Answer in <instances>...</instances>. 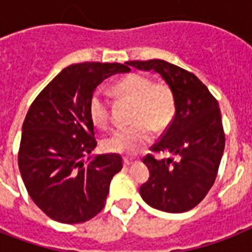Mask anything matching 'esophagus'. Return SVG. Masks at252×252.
Masks as SVG:
<instances>
[{
    "label": "esophagus",
    "mask_w": 252,
    "mask_h": 252,
    "mask_svg": "<svg viewBox=\"0 0 252 252\" xmlns=\"http://www.w3.org/2000/svg\"><path fill=\"white\" fill-rule=\"evenodd\" d=\"M134 162H137V158H129V157H124V166H130Z\"/></svg>",
    "instance_id": "obj_1"
}]
</instances>
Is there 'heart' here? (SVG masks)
Listing matches in <instances>:
<instances>
[{"label": "heart", "instance_id": "obj_1", "mask_svg": "<svg viewBox=\"0 0 252 252\" xmlns=\"http://www.w3.org/2000/svg\"><path fill=\"white\" fill-rule=\"evenodd\" d=\"M120 96L133 102V124L119 128L107 138L104 146L108 152L136 154L153 138V130H165L175 115V95L166 82H153L150 77L132 73L115 85ZM89 116L99 128L108 126L111 120L110 100L100 90L93 93L89 100Z\"/></svg>", "mask_w": 252, "mask_h": 252}]
</instances>
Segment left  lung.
<instances>
[{"instance_id":"8db88e82","label":"left lung","mask_w":252,"mask_h":252,"mask_svg":"<svg viewBox=\"0 0 252 252\" xmlns=\"http://www.w3.org/2000/svg\"><path fill=\"white\" fill-rule=\"evenodd\" d=\"M129 66L156 70L175 95V115L142 162L150 171L140 187L150 207L182 213L195 208L215 183L225 149V132L217 99L193 74L165 60L128 61ZM176 157L157 160L154 154Z\"/></svg>"}]
</instances>
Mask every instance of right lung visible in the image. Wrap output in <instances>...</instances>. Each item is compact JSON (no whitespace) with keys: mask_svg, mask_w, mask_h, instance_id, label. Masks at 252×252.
Returning a JSON list of instances; mask_svg holds the SVG:
<instances>
[{"mask_svg":"<svg viewBox=\"0 0 252 252\" xmlns=\"http://www.w3.org/2000/svg\"><path fill=\"white\" fill-rule=\"evenodd\" d=\"M119 63H80L63 69L39 93L26 115L18 166L33 203L63 223L89 221L104 208L119 154L82 161L96 146L89 100L107 77L129 72Z\"/></svg>","mask_w":252,"mask_h":252,"instance_id":"add662e5","label":"right lung"}]
</instances>
